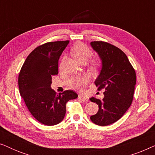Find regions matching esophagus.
Returning a JSON list of instances; mask_svg holds the SVG:
<instances>
[{
  "instance_id": "1",
  "label": "esophagus",
  "mask_w": 155,
  "mask_h": 155,
  "mask_svg": "<svg viewBox=\"0 0 155 155\" xmlns=\"http://www.w3.org/2000/svg\"><path fill=\"white\" fill-rule=\"evenodd\" d=\"M78 99H79V100L82 101H84L87 100V97H86L85 96H84L83 94H79V95H78Z\"/></svg>"
}]
</instances>
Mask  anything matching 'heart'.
I'll return each mask as SVG.
<instances>
[{"label":"heart","instance_id":"b5f03b06","mask_svg":"<svg viewBox=\"0 0 155 155\" xmlns=\"http://www.w3.org/2000/svg\"><path fill=\"white\" fill-rule=\"evenodd\" d=\"M72 54L74 56V57L79 61V62L83 63H87L92 58L93 56V52L91 48L87 46L86 44L83 43H78L76 44L75 46L72 48ZM100 65V60L98 58H95L92 61V65L93 68H97ZM90 82V79L87 76L84 75L82 77H80L76 78V79L73 81L71 85L74 87L80 89L84 88L88 82Z\"/></svg>","mask_w":155,"mask_h":155}]
</instances>
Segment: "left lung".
I'll use <instances>...</instances> for the list:
<instances>
[{
    "label": "left lung",
    "mask_w": 155,
    "mask_h": 155,
    "mask_svg": "<svg viewBox=\"0 0 155 155\" xmlns=\"http://www.w3.org/2000/svg\"><path fill=\"white\" fill-rule=\"evenodd\" d=\"M91 45L102 61L100 74L95 80L97 90L105 89L104 98L92 97L99 111L90 116L94 124L101 126L111 125L124 116L133 102L136 74L125 53L106 41H92Z\"/></svg>",
    "instance_id": "1"
}]
</instances>
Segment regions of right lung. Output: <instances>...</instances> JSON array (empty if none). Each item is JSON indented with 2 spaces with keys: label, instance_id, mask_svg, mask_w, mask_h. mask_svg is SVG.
Instances as JSON below:
<instances>
[{
  "label": "right lung",
  "instance_id": "obj_1",
  "mask_svg": "<svg viewBox=\"0 0 155 155\" xmlns=\"http://www.w3.org/2000/svg\"><path fill=\"white\" fill-rule=\"evenodd\" d=\"M69 42L51 41L37 46L27 56L19 73L20 93L27 109L46 126L62 121L66 103L78 96L71 90L58 94L51 88L52 76L58 73L59 58Z\"/></svg>",
  "mask_w": 155,
  "mask_h": 155
}]
</instances>
